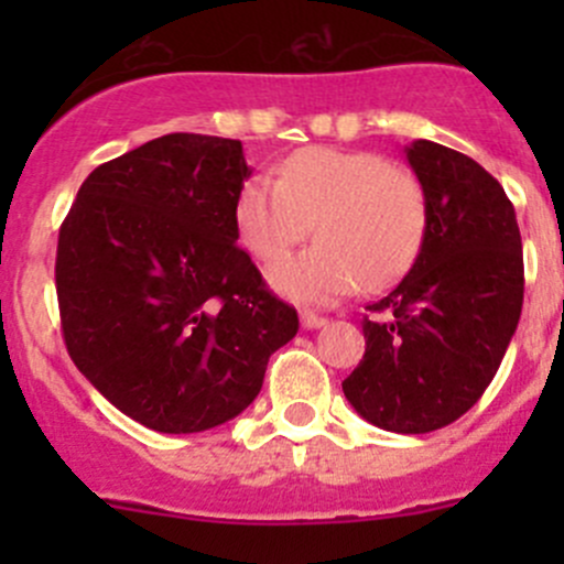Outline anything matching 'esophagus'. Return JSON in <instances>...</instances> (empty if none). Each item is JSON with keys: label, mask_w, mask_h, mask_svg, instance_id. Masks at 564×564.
<instances>
[{"label": "esophagus", "mask_w": 564, "mask_h": 564, "mask_svg": "<svg viewBox=\"0 0 564 564\" xmlns=\"http://www.w3.org/2000/svg\"><path fill=\"white\" fill-rule=\"evenodd\" d=\"M300 322H303L305 329H318V327H324V324H327V318L318 316V314H311V311H305V314L300 316Z\"/></svg>", "instance_id": "1"}]
</instances>
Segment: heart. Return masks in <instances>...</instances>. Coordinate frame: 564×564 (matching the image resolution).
<instances>
[{"label":"heart","instance_id":"1","mask_svg":"<svg viewBox=\"0 0 564 564\" xmlns=\"http://www.w3.org/2000/svg\"><path fill=\"white\" fill-rule=\"evenodd\" d=\"M242 246L275 261L314 224L318 240L278 261L270 283L300 303H335L360 283L384 289L406 275L423 248L429 202L409 169L368 150L308 147L253 176L235 204Z\"/></svg>","mask_w":564,"mask_h":564}]
</instances>
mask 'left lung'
Listing matches in <instances>:
<instances>
[{
  "instance_id": "1",
  "label": "left lung",
  "mask_w": 564,
  "mask_h": 564,
  "mask_svg": "<svg viewBox=\"0 0 564 564\" xmlns=\"http://www.w3.org/2000/svg\"><path fill=\"white\" fill-rule=\"evenodd\" d=\"M406 161L429 202L412 270L362 318L366 355L346 401L395 434H429L469 412L508 351L524 303L516 209L480 163L417 139Z\"/></svg>"
}]
</instances>
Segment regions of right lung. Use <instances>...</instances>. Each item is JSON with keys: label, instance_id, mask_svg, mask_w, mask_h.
I'll return each mask as SVG.
<instances>
[{"label": "right lung", "instance_id": "add662e5", "mask_svg": "<svg viewBox=\"0 0 564 564\" xmlns=\"http://www.w3.org/2000/svg\"><path fill=\"white\" fill-rule=\"evenodd\" d=\"M242 144L169 133L84 180L56 246L62 333L78 371L161 434H198L253 403L297 311L237 246Z\"/></svg>", "mask_w": 564, "mask_h": 564}]
</instances>
